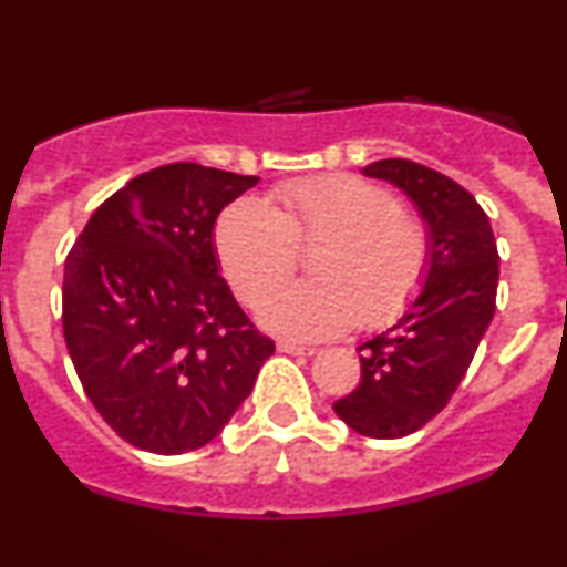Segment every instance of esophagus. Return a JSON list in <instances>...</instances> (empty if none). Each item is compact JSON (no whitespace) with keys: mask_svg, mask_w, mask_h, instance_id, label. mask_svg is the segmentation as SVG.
I'll use <instances>...</instances> for the list:
<instances>
[{"mask_svg":"<svg viewBox=\"0 0 567 567\" xmlns=\"http://www.w3.org/2000/svg\"><path fill=\"white\" fill-rule=\"evenodd\" d=\"M277 349L282 351V354H296V357H311V354H315V349H311V347H298V343H290V341H279Z\"/></svg>","mask_w":567,"mask_h":567,"instance_id":"obj_1","label":"esophagus"}]
</instances>
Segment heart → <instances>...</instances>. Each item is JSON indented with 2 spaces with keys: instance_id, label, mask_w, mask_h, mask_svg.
Wrapping results in <instances>:
<instances>
[{
  "instance_id": "b5f03b06",
  "label": "heart",
  "mask_w": 567,
  "mask_h": 567,
  "mask_svg": "<svg viewBox=\"0 0 567 567\" xmlns=\"http://www.w3.org/2000/svg\"><path fill=\"white\" fill-rule=\"evenodd\" d=\"M320 244L318 248L316 245ZM316 246V277L271 292L258 320L271 333L317 341L394 320L426 279L429 234L386 188L357 175H317L277 188V207L239 199L216 226V250L234 290L258 301L297 265V247Z\"/></svg>"
}]
</instances>
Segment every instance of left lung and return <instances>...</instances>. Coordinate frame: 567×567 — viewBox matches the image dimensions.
<instances>
[{
  "mask_svg": "<svg viewBox=\"0 0 567 567\" xmlns=\"http://www.w3.org/2000/svg\"><path fill=\"white\" fill-rule=\"evenodd\" d=\"M362 173L408 194L432 247L421 296L357 349L360 383L333 405L354 432L396 440L429 424L470 370L496 311L498 250L483 207L447 175L410 159H381Z\"/></svg>",
  "mask_w": 567,
  "mask_h": 567,
  "instance_id": "1",
  "label": "left lung"
}]
</instances>
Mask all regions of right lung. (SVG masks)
<instances>
[{"mask_svg": "<svg viewBox=\"0 0 567 567\" xmlns=\"http://www.w3.org/2000/svg\"><path fill=\"white\" fill-rule=\"evenodd\" d=\"M258 184L173 162L87 220L63 271V338L84 394L130 445L197 451L245 402L275 341L218 275V213Z\"/></svg>", "mask_w": 567, "mask_h": 567, "instance_id": "add662e5", "label": "right lung"}]
</instances>
